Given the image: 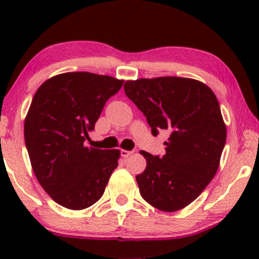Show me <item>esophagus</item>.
<instances>
[{
    "mask_svg": "<svg viewBox=\"0 0 259 259\" xmlns=\"http://www.w3.org/2000/svg\"><path fill=\"white\" fill-rule=\"evenodd\" d=\"M120 154H121V157H124V158H127V157H129V156H132L133 152H132V151L121 150V151H120Z\"/></svg>",
    "mask_w": 259,
    "mask_h": 259,
    "instance_id": "34e87169",
    "label": "esophagus"
}]
</instances>
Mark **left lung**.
Instances as JSON below:
<instances>
[{
    "label": "left lung",
    "mask_w": 259,
    "mask_h": 259,
    "mask_svg": "<svg viewBox=\"0 0 259 259\" xmlns=\"http://www.w3.org/2000/svg\"><path fill=\"white\" fill-rule=\"evenodd\" d=\"M124 91L154 136L159 130L170 134L163 157L140 152L147 163L136 175L140 194L163 212L183 209L214 178L227 141L214 92L198 80L178 76L127 80Z\"/></svg>",
    "instance_id": "1"
}]
</instances>
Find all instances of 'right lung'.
I'll use <instances>...</instances> for the list:
<instances>
[{"mask_svg":"<svg viewBox=\"0 0 259 259\" xmlns=\"http://www.w3.org/2000/svg\"><path fill=\"white\" fill-rule=\"evenodd\" d=\"M124 80L88 72L58 74L41 84L24 121L32 170L53 201L80 210L102 197L119 150L85 146L106 101Z\"/></svg>","mask_w":259,"mask_h":259,"instance_id":"obj_1","label":"right lung"}]
</instances>
